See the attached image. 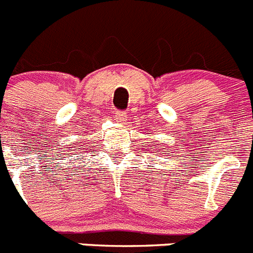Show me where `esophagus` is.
<instances>
[{"label": "esophagus", "instance_id": "1", "mask_svg": "<svg viewBox=\"0 0 253 253\" xmlns=\"http://www.w3.org/2000/svg\"><path fill=\"white\" fill-rule=\"evenodd\" d=\"M115 119L118 120V123L123 124V123L126 120V114L123 113V111H116L115 113Z\"/></svg>", "mask_w": 253, "mask_h": 253}]
</instances>
